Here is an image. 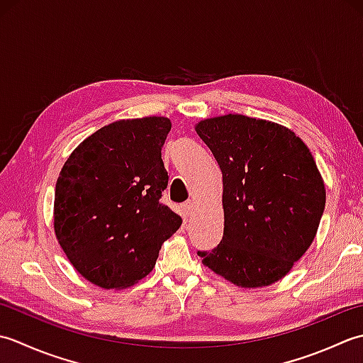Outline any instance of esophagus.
<instances>
[{
  "instance_id": "1",
  "label": "esophagus",
  "mask_w": 363,
  "mask_h": 363,
  "mask_svg": "<svg viewBox=\"0 0 363 363\" xmlns=\"http://www.w3.org/2000/svg\"><path fill=\"white\" fill-rule=\"evenodd\" d=\"M194 206H196L194 201H186V202H184V203L182 205V208H183L184 213L188 214V216H191V214L194 213Z\"/></svg>"
}]
</instances>
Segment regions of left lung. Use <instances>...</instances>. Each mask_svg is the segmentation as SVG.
<instances>
[{
	"label": "left lung",
	"instance_id": "1",
	"mask_svg": "<svg viewBox=\"0 0 363 363\" xmlns=\"http://www.w3.org/2000/svg\"><path fill=\"white\" fill-rule=\"evenodd\" d=\"M196 131L224 184L223 240L197 255L238 286L277 282L312 244L326 205L312 153L291 130L241 114L202 121Z\"/></svg>",
	"mask_w": 363,
	"mask_h": 363
}]
</instances>
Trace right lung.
Segmentation results:
<instances>
[{"label": "right lung", "mask_w": 363, "mask_h": 363, "mask_svg": "<svg viewBox=\"0 0 363 363\" xmlns=\"http://www.w3.org/2000/svg\"><path fill=\"white\" fill-rule=\"evenodd\" d=\"M166 117L117 121L65 161L55 191V232L81 276L101 288L136 284L153 269L182 218L161 203L169 175Z\"/></svg>", "instance_id": "obj_1"}]
</instances>
